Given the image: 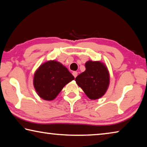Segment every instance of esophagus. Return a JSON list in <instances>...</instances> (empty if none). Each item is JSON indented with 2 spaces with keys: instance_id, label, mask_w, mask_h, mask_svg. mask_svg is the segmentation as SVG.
I'll use <instances>...</instances> for the list:
<instances>
[{
  "instance_id": "obj_1",
  "label": "esophagus",
  "mask_w": 147,
  "mask_h": 147,
  "mask_svg": "<svg viewBox=\"0 0 147 147\" xmlns=\"http://www.w3.org/2000/svg\"><path fill=\"white\" fill-rule=\"evenodd\" d=\"M73 75L74 76V78H76L77 75H78V73H77L76 71H74V72H73Z\"/></svg>"
}]
</instances>
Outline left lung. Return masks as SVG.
<instances>
[{"instance_id":"obj_1","label":"left lung","mask_w":147,"mask_h":147,"mask_svg":"<svg viewBox=\"0 0 147 147\" xmlns=\"http://www.w3.org/2000/svg\"><path fill=\"white\" fill-rule=\"evenodd\" d=\"M86 71L75 78L76 84L91 100L102 97L108 89L109 74L106 66L100 61H88Z\"/></svg>"}]
</instances>
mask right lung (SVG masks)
Returning a JSON list of instances; mask_svg holds the SVG:
<instances>
[{"label": "right lung", "instance_id": "1", "mask_svg": "<svg viewBox=\"0 0 147 147\" xmlns=\"http://www.w3.org/2000/svg\"><path fill=\"white\" fill-rule=\"evenodd\" d=\"M74 77L61 63L51 60L39 66L34 76V86L38 95L45 100H53L63 87Z\"/></svg>", "mask_w": 147, "mask_h": 147}]
</instances>
